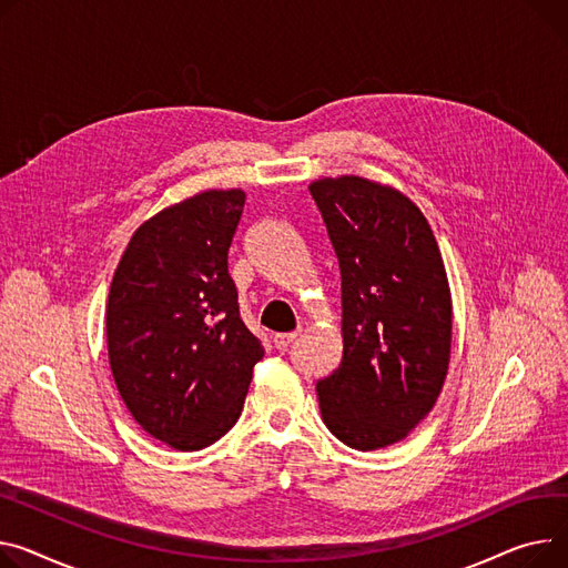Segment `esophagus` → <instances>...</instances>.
<instances>
[{
  "mask_svg": "<svg viewBox=\"0 0 568 568\" xmlns=\"http://www.w3.org/2000/svg\"><path fill=\"white\" fill-rule=\"evenodd\" d=\"M296 335H298V333H276V335H274V345H276V349L287 352V349H290V345H292L294 339H296Z\"/></svg>",
  "mask_w": 568,
  "mask_h": 568,
  "instance_id": "obj_1",
  "label": "esophagus"
}]
</instances>
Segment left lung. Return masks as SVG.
I'll use <instances>...</instances> for the list:
<instances>
[{
  "instance_id": "obj_1",
  "label": "left lung",
  "mask_w": 568,
  "mask_h": 568,
  "mask_svg": "<svg viewBox=\"0 0 568 568\" xmlns=\"http://www.w3.org/2000/svg\"><path fill=\"white\" fill-rule=\"evenodd\" d=\"M308 189L343 278V361L317 382L322 420L354 449L388 447L434 408L447 376L440 248L420 207L390 184L339 175Z\"/></svg>"
}]
</instances>
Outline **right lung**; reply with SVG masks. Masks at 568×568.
Returning a JSON list of instances; mask_svg holds the SVG:
<instances>
[{
  "mask_svg": "<svg viewBox=\"0 0 568 568\" xmlns=\"http://www.w3.org/2000/svg\"><path fill=\"white\" fill-rule=\"evenodd\" d=\"M242 189H207L143 221L106 301V352L132 418L196 452L240 420L260 339L244 326L229 248Z\"/></svg>",
  "mask_w": 568,
  "mask_h": 568,
  "instance_id": "1",
  "label": "right lung"
}]
</instances>
